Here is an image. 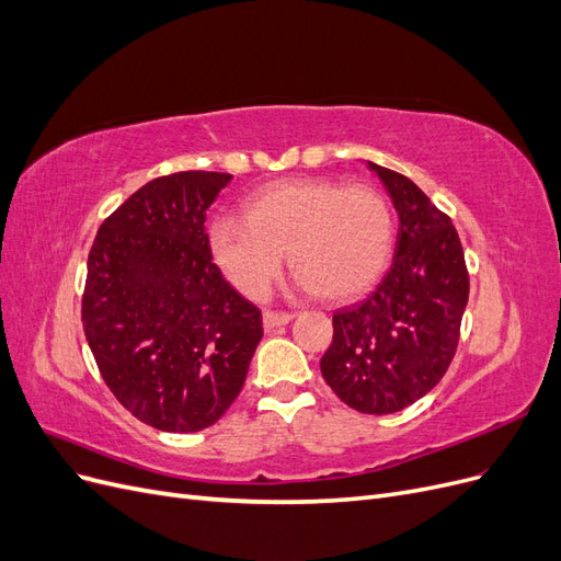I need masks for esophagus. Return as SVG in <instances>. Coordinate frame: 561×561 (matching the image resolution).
I'll list each match as a JSON object with an SVG mask.
<instances>
[{
  "label": "esophagus",
  "instance_id": "34e87169",
  "mask_svg": "<svg viewBox=\"0 0 561 561\" xmlns=\"http://www.w3.org/2000/svg\"><path fill=\"white\" fill-rule=\"evenodd\" d=\"M295 318V313H283V311H264L262 320H264V330H274L280 325H287Z\"/></svg>",
  "mask_w": 561,
  "mask_h": 561
}]
</instances>
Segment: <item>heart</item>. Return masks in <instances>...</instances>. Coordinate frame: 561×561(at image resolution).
I'll list each match as a JSON object with an SVG mask.
<instances>
[{"label": "heart", "mask_w": 561, "mask_h": 561, "mask_svg": "<svg viewBox=\"0 0 561 561\" xmlns=\"http://www.w3.org/2000/svg\"><path fill=\"white\" fill-rule=\"evenodd\" d=\"M208 245L225 278L248 299H262L287 250L299 293L348 299L375 283L393 250V215L365 184L285 180L248 198L245 217L219 215Z\"/></svg>", "instance_id": "b5f03b06"}]
</instances>
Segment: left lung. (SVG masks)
Wrapping results in <instances>:
<instances>
[{
	"instance_id": "obj_1",
	"label": "left lung",
	"mask_w": 561,
	"mask_h": 561,
	"mask_svg": "<svg viewBox=\"0 0 561 561\" xmlns=\"http://www.w3.org/2000/svg\"><path fill=\"white\" fill-rule=\"evenodd\" d=\"M393 201V262L363 301L332 316L322 379L353 410L393 414L445 377L468 304V268L451 219L419 186L367 161Z\"/></svg>"
}]
</instances>
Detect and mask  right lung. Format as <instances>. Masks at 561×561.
<instances>
[{"mask_svg":"<svg viewBox=\"0 0 561 561\" xmlns=\"http://www.w3.org/2000/svg\"><path fill=\"white\" fill-rule=\"evenodd\" d=\"M227 173L157 178L98 229L81 320L100 375L151 428L196 433L239 398L262 330L260 309L225 280L206 215Z\"/></svg>","mask_w":561,"mask_h":561,"instance_id":"add662e5","label":"right lung"}]
</instances>
